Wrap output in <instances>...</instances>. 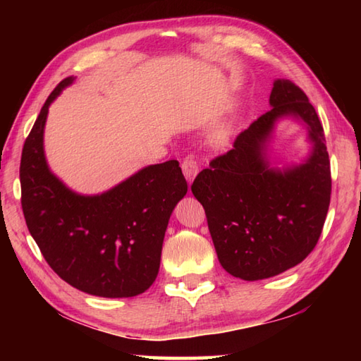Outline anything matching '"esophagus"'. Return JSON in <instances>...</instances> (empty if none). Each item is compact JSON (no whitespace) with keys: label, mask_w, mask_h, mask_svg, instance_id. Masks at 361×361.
Listing matches in <instances>:
<instances>
[{"label":"esophagus","mask_w":361,"mask_h":361,"mask_svg":"<svg viewBox=\"0 0 361 361\" xmlns=\"http://www.w3.org/2000/svg\"><path fill=\"white\" fill-rule=\"evenodd\" d=\"M181 169H183V173H185L186 180L189 183H192V180L197 176L198 173V163L194 157H186L183 159L181 163Z\"/></svg>","instance_id":"esophagus-1"}]
</instances>
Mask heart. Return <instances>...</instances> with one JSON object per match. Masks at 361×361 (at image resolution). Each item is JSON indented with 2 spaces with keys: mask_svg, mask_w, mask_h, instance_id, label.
<instances>
[{
  "mask_svg": "<svg viewBox=\"0 0 361 361\" xmlns=\"http://www.w3.org/2000/svg\"><path fill=\"white\" fill-rule=\"evenodd\" d=\"M226 135H228V127L226 126H221L216 133H214V140L216 141H224L225 137H226Z\"/></svg>",
  "mask_w": 361,
  "mask_h": 361,
  "instance_id": "obj_1",
  "label": "heart"
}]
</instances>
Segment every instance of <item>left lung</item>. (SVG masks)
Instances as JSON below:
<instances>
[{
  "instance_id": "left-lung-1",
  "label": "left lung",
  "mask_w": 361,
  "mask_h": 361,
  "mask_svg": "<svg viewBox=\"0 0 361 361\" xmlns=\"http://www.w3.org/2000/svg\"><path fill=\"white\" fill-rule=\"evenodd\" d=\"M271 110L237 135L233 149L195 176L219 262L245 281L271 278L298 265L317 247L332 192L324 130L304 91L276 80ZM296 116L316 144L304 165L281 173L267 167L264 142L274 122Z\"/></svg>"
}]
</instances>
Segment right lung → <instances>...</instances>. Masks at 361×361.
I'll return each instance as SVG.
<instances>
[{
	"instance_id": "right-lung-1",
	"label": "right lung",
	"mask_w": 361,
	"mask_h": 361,
	"mask_svg": "<svg viewBox=\"0 0 361 361\" xmlns=\"http://www.w3.org/2000/svg\"><path fill=\"white\" fill-rule=\"evenodd\" d=\"M71 82L54 88L23 145V214L44 260L65 282L94 296H136L157 279L169 219L188 183L171 159L101 195L71 192L49 172L43 152L49 104Z\"/></svg>"
}]
</instances>
